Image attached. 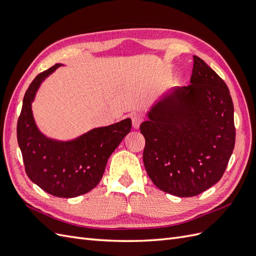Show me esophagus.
I'll return each mask as SVG.
<instances>
[{"label": "esophagus", "instance_id": "34e87169", "mask_svg": "<svg viewBox=\"0 0 256 256\" xmlns=\"http://www.w3.org/2000/svg\"><path fill=\"white\" fill-rule=\"evenodd\" d=\"M130 118H131V122H132V126L134 128L138 129V127H140L141 122H143V116L138 113V112H132L130 114Z\"/></svg>", "mask_w": 256, "mask_h": 256}]
</instances>
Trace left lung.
<instances>
[{
  "label": "left lung",
  "mask_w": 256,
  "mask_h": 256,
  "mask_svg": "<svg viewBox=\"0 0 256 256\" xmlns=\"http://www.w3.org/2000/svg\"><path fill=\"white\" fill-rule=\"evenodd\" d=\"M193 60L191 84L162 98L140 126L147 175L160 190L180 198L221 180L236 136L228 85L202 58Z\"/></svg>",
  "instance_id": "left-lung-1"
}]
</instances>
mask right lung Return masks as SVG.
<instances>
[{
    "mask_svg": "<svg viewBox=\"0 0 256 256\" xmlns=\"http://www.w3.org/2000/svg\"><path fill=\"white\" fill-rule=\"evenodd\" d=\"M60 66L40 72L30 84L17 122V138L30 180L51 196L76 198L99 184L108 159L129 134L131 120L95 128L70 142L46 138L35 125L30 102L42 81Z\"/></svg>",
    "mask_w": 256,
    "mask_h": 256,
    "instance_id": "obj_1",
    "label": "right lung"
}]
</instances>
